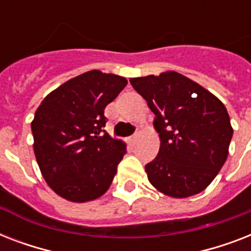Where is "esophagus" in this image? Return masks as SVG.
Segmentation results:
<instances>
[{"label": "esophagus", "instance_id": "34e87169", "mask_svg": "<svg viewBox=\"0 0 251 251\" xmlns=\"http://www.w3.org/2000/svg\"><path fill=\"white\" fill-rule=\"evenodd\" d=\"M139 137H141V134H139V131H137L133 137L130 138V141H131V143H137V142L139 141Z\"/></svg>", "mask_w": 251, "mask_h": 251}]
</instances>
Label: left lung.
<instances>
[{
  "instance_id": "8db88e82",
  "label": "left lung",
  "mask_w": 251,
  "mask_h": 251,
  "mask_svg": "<svg viewBox=\"0 0 251 251\" xmlns=\"http://www.w3.org/2000/svg\"><path fill=\"white\" fill-rule=\"evenodd\" d=\"M134 90L155 114L157 156L146 173L157 191L187 198L203 191L226 163L233 135L226 105L177 72L131 78Z\"/></svg>"
}]
</instances>
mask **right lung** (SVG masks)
Masks as SVG:
<instances>
[{
  "label": "right lung",
  "mask_w": 251,
  "mask_h": 251,
  "mask_svg": "<svg viewBox=\"0 0 251 251\" xmlns=\"http://www.w3.org/2000/svg\"><path fill=\"white\" fill-rule=\"evenodd\" d=\"M126 84L124 76L91 70L57 87L35 112L33 152L61 198L90 202L109 189L126 145L102 130L104 109Z\"/></svg>",
  "instance_id": "obj_1"
}]
</instances>
